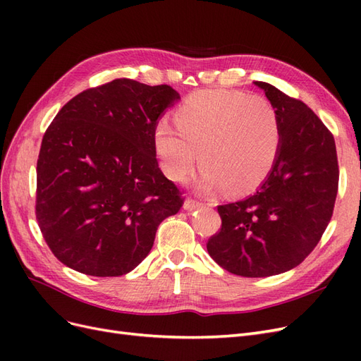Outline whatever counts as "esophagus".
Returning <instances> with one entry per match:
<instances>
[{"label":"esophagus","instance_id":"obj_1","mask_svg":"<svg viewBox=\"0 0 361 361\" xmlns=\"http://www.w3.org/2000/svg\"><path fill=\"white\" fill-rule=\"evenodd\" d=\"M200 207V203L199 202H195V200H192V199H187L183 202V209L185 211H188V212H191V211H195V209H199Z\"/></svg>","mask_w":361,"mask_h":361}]
</instances>
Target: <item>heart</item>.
<instances>
[{"label":"heart","instance_id":"b5f03b06","mask_svg":"<svg viewBox=\"0 0 361 361\" xmlns=\"http://www.w3.org/2000/svg\"><path fill=\"white\" fill-rule=\"evenodd\" d=\"M173 125L161 120L154 141L164 173L188 178L199 161L200 192L255 190L271 171L280 149V123L272 105L243 92L200 90L190 94Z\"/></svg>","mask_w":361,"mask_h":361}]
</instances>
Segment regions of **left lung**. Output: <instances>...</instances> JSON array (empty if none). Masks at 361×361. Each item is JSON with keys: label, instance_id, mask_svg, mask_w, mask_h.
<instances>
[{"label": "left lung", "instance_id": "1", "mask_svg": "<svg viewBox=\"0 0 361 361\" xmlns=\"http://www.w3.org/2000/svg\"><path fill=\"white\" fill-rule=\"evenodd\" d=\"M280 123V149L271 171L248 197L218 206L221 231L207 253L243 277L286 272L307 257L329 226L337 195L334 138L310 108L274 85L256 81Z\"/></svg>", "mask_w": 361, "mask_h": 361}]
</instances>
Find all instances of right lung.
<instances>
[{
	"label": "right lung",
	"mask_w": 361,
	"mask_h": 361,
	"mask_svg": "<svg viewBox=\"0 0 361 361\" xmlns=\"http://www.w3.org/2000/svg\"><path fill=\"white\" fill-rule=\"evenodd\" d=\"M180 99L170 85L114 80L76 94L42 140L36 216L64 265L117 277L149 255L179 190L161 171L154 134Z\"/></svg>",
	"instance_id": "right-lung-1"
}]
</instances>
